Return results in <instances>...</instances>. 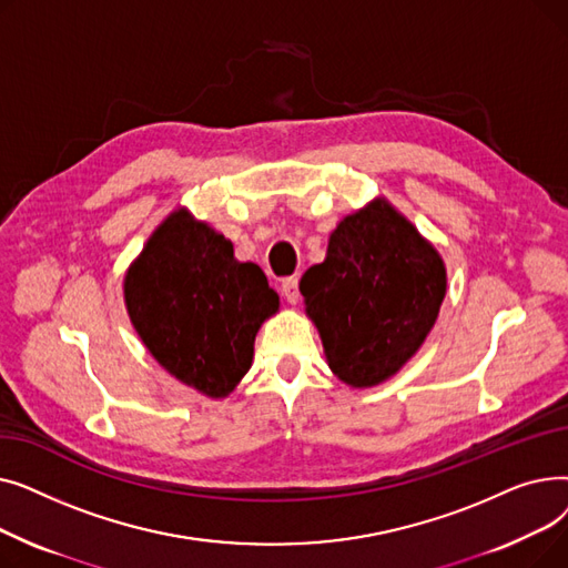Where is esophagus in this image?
I'll return each instance as SVG.
<instances>
[{"label": "esophagus", "mask_w": 568, "mask_h": 568, "mask_svg": "<svg viewBox=\"0 0 568 568\" xmlns=\"http://www.w3.org/2000/svg\"><path fill=\"white\" fill-rule=\"evenodd\" d=\"M281 292H283V296H285V300H287L290 304L300 302V278H296V276L285 278V281L281 283Z\"/></svg>", "instance_id": "esophagus-1"}]
</instances>
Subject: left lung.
<instances>
[{
    "label": "left lung",
    "mask_w": 568,
    "mask_h": 568,
    "mask_svg": "<svg viewBox=\"0 0 568 568\" xmlns=\"http://www.w3.org/2000/svg\"><path fill=\"white\" fill-rule=\"evenodd\" d=\"M300 290L315 322L326 364L356 389L394 377L430 334L446 294L435 246L377 197L345 216L324 262Z\"/></svg>",
    "instance_id": "1"
}]
</instances>
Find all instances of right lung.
<instances>
[{
    "mask_svg": "<svg viewBox=\"0 0 568 568\" xmlns=\"http://www.w3.org/2000/svg\"><path fill=\"white\" fill-rule=\"evenodd\" d=\"M124 302L154 359L209 398L242 382L257 329L281 304L262 268L234 260L232 242L189 209L149 236L126 272Z\"/></svg>",
    "mask_w": 568,
    "mask_h": 568,
    "instance_id": "obj_1",
    "label": "right lung"
}]
</instances>
